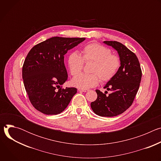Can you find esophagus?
<instances>
[{"label":"esophagus","instance_id":"esophagus-1","mask_svg":"<svg viewBox=\"0 0 161 161\" xmlns=\"http://www.w3.org/2000/svg\"><path fill=\"white\" fill-rule=\"evenodd\" d=\"M88 90L87 89H81V88H78V91H80V92H87Z\"/></svg>","mask_w":161,"mask_h":161}]
</instances>
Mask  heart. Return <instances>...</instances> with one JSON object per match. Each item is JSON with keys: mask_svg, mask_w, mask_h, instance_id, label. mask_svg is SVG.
Wrapping results in <instances>:
<instances>
[{"mask_svg": "<svg viewBox=\"0 0 161 161\" xmlns=\"http://www.w3.org/2000/svg\"><path fill=\"white\" fill-rule=\"evenodd\" d=\"M93 62L91 74H81L71 81L73 86L81 89H87L97 86L100 79L108 82L116 76L121 67V59L112 54L111 50L104 46L92 42L82 48V56L77 52H73L67 57V66L72 76H76L83 70L85 63Z\"/></svg>", "mask_w": 161, "mask_h": 161, "instance_id": "1", "label": "heart"}]
</instances>
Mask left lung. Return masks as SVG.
<instances>
[{"mask_svg": "<svg viewBox=\"0 0 161 161\" xmlns=\"http://www.w3.org/2000/svg\"><path fill=\"white\" fill-rule=\"evenodd\" d=\"M104 42L118 52L121 67L116 76L104 87L111 93L106 96V92L96 90L97 98L90 106L97 115L111 117L124 113L132 105L140 87L142 71L138 58L125 46L115 41Z\"/></svg>", "mask_w": 161, "mask_h": 161, "instance_id": "1", "label": "left lung"}]
</instances>
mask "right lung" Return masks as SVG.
Listing matches in <instances>:
<instances>
[{
    "label": "right lung",
    "instance_id": "1",
    "mask_svg": "<svg viewBox=\"0 0 161 161\" xmlns=\"http://www.w3.org/2000/svg\"><path fill=\"white\" fill-rule=\"evenodd\" d=\"M85 39L53 37L35 45L27 54L22 77L29 100L39 111L59 114L76 94V88L62 86L67 80L64 55Z\"/></svg>",
    "mask_w": 161,
    "mask_h": 161
}]
</instances>
